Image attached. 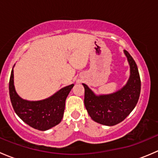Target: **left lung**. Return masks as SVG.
Returning a JSON list of instances; mask_svg holds the SVG:
<instances>
[{
  "label": "left lung",
  "mask_w": 158,
  "mask_h": 158,
  "mask_svg": "<svg viewBox=\"0 0 158 158\" xmlns=\"http://www.w3.org/2000/svg\"><path fill=\"white\" fill-rule=\"evenodd\" d=\"M130 66L127 83L119 90L107 95H95L82 83L85 89V109L93 121L101 125L113 126L125 120L135 109L141 92V79L138 66L128 51L124 50Z\"/></svg>",
  "instance_id": "8db88e82"
}]
</instances>
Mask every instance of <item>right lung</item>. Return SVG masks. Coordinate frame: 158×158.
Returning <instances> with one entry per match:
<instances>
[{"instance_id":"1","label":"right lung","mask_w":158,"mask_h":158,"mask_svg":"<svg viewBox=\"0 0 158 158\" xmlns=\"http://www.w3.org/2000/svg\"><path fill=\"white\" fill-rule=\"evenodd\" d=\"M73 86L74 84L63 87L45 99L28 101L19 96L16 92L13 67L9 82V93L14 111L23 122L35 129L47 131L62 121L66 99Z\"/></svg>"}]
</instances>
